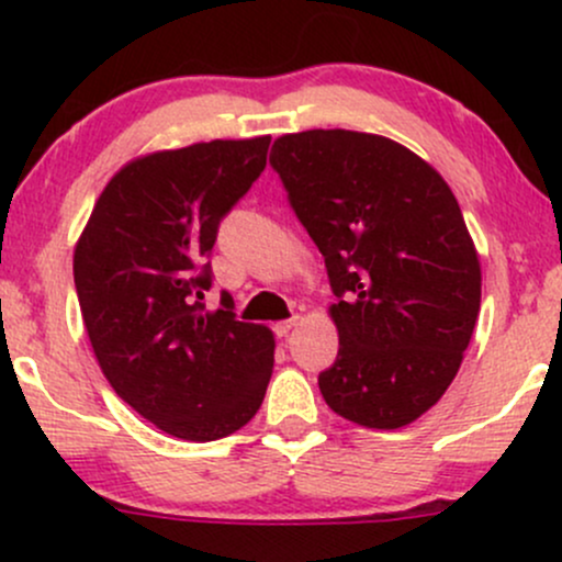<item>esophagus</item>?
Here are the masks:
<instances>
[{
  "label": "esophagus",
  "mask_w": 562,
  "mask_h": 562,
  "mask_svg": "<svg viewBox=\"0 0 562 562\" xmlns=\"http://www.w3.org/2000/svg\"><path fill=\"white\" fill-rule=\"evenodd\" d=\"M299 325V317H290V319H282V322H277L274 325V335L277 338H285V335L293 330V327Z\"/></svg>",
  "instance_id": "34e87169"
}]
</instances>
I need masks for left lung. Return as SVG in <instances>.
<instances>
[{
    "label": "left lung",
    "instance_id": "obj_1",
    "mask_svg": "<svg viewBox=\"0 0 562 562\" xmlns=\"http://www.w3.org/2000/svg\"><path fill=\"white\" fill-rule=\"evenodd\" d=\"M269 164L338 299L322 396L364 428L409 425L449 389L479 319L481 263L460 203L441 173L378 134H285Z\"/></svg>",
    "mask_w": 562,
    "mask_h": 562
}]
</instances>
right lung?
<instances>
[{
  "label": "right lung",
  "mask_w": 562,
  "mask_h": 562,
  "mask_svg": "<svg viewBox=\"0 0 562 562\" xmlns=\"http://www.w3.org/2000/svg\"><path fill=\"white\" fill-rule=\"evenodd\" d=\"M272 137L198 142L126 164L102 190L74 254V282L108 383L145 420L216 441L259 412L274 338L205 312L218 224L267 166Z\"/></svg>",
  "instance_id": "1"
}]
</instances>
